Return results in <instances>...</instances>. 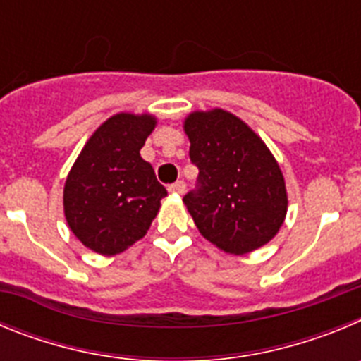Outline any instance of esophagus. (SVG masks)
Segmentation results:
<instances>
[{
    "label": "esophagus",
    "instance_id": "esophagus-1",
    "mask_svg": "<svg viewBox=\"0 0 361 361\" xmlns=\"http://www.w3.org/2000/svg\"><path fill=\"white\" fill-rule=\"evenodd\" d=\"M170 193H175V195H183L184 191H186V184H184V180H177V183L170 184Z\"/></svg>",
    "mask_w": 361,
    "mask_h": 361
}]
</instances>
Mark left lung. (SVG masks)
I'll return each mask as SVG.
<instances>
[{
  "label": "left lung",
  "mask_w": 361,
  "mask_h": 361,
  "mask_svg": "<svg viewBox=\"0 0 361 361\" xmlns=\"http://www.w3.org/2000/svg\"><path fill=\"white\" fill-rule=\"evenodd\" d=\"M184 132L199 178L183 200L200 235L231 255L267 244L288 213L283 175L269 148L220 108L190 114Z\"/></svg>",
  "instance_id": "1"
}]
</instances>
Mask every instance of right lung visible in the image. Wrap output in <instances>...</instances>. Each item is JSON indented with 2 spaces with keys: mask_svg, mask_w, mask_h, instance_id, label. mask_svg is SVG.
<instances>
[{
  "mask_svg": "<svg viewBox=\"0 0 361 361\" xmlns=\"http://www.w3.org/2000/svg\"><path fill=\"white\" fill-rule=\"evenodd\" d=\"M155 123L148 114L110 117L88 139L66 177L68 228L95 253H123L145 237L168 195L139 153Z\"/></svg>",
  "mask_w": 361,
  "mask_h": 361,
  "instance_id": "right-lung-1",
  "label": "right lung"
}]
</instances>
